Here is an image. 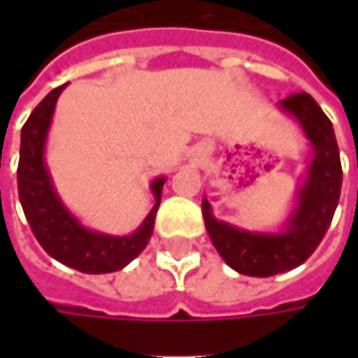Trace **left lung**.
I'll use <instances>...</instances> for the list:
<instances>
[{"instance_id":"8db88e82","label":"left lung","mask_w":358,"mask_h":358,"mask_svg":"<svg viewBox=\"0 0 358 358\" xmlns=\"http://www.w3.org/2000/svg\"><path fill=\"white\" fill-rule=\"evenodd\" d=\"M296 119L313 147L307 177L299 185L295 207L277 233L247 231L215 219L209 201L201 209L205 229L229 267L249 277H273L303 265L323 241L341 197L343 169L333 123L309 93H293L279 101Z\"/></svg>"}]
</instances>
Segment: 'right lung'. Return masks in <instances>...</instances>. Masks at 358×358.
Masks as SVG:
<instances>
[{
	"mask_svg": "<svg viewBox=\"0 0 358 358\" xmlns=\"http://www.w3.org/2000/svg\"><path fill=\"white\" fill-rule=\"evenodd\" d=\"M63 90L65 85L49 91L21 129L17 165L21 207L35 239L55 261L90 275L113 273L129 265L151 239L165 177L151 181L149 189L155 197V205L131 235H107L81 225L76 215L63 205L45 163L48 133Z\"/></svg>",
	"mask_w": 358,
	"mask_h": 358,
	"instance_id": "right-lung-1",
	"label": "right lung"
}]
</instances>
